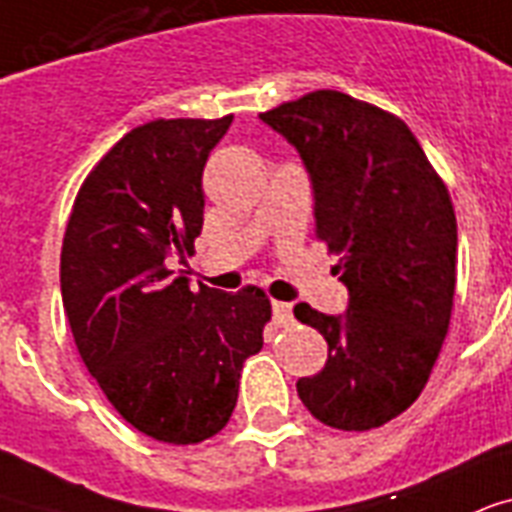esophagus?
Listing matches in <instances>:
<instances>
[{"label": "esophagus", "instance_id": "34e87169", "mask_svg": "<svg viewBox=\"0 0 512 512\" xmlns=\"http://www.w3.org/2000/svg\"><path fill=\"white\" fill-rule=\"evenodd\" d=\"M272 320H275V326L285 328L293 323V312L291 304H285V301H272Z\"/></svg>", "mask_w": 512, "mask_h": 512}]
</instances>
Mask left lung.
<instances>
[{
    "mask_svg": "<svg viewBox=\"0 0 512 512\" xmlns=\"http://www.w3.org/2000/svg\"><path fill=\"white\" fill-rule=\"evenodd\" d=\"M299 152L315 229L339 256L347 310L296 304L328 360L296 382L310 414L336 430H371L425 390L451 320L457 219L449 192L406 122L336 90L259 114Z\"/></svg>",
    "mask_w": 512,
    "mask_h": 512,
    "instance_id": "8db88e82",
    "label": "left lung"
}]
</instances>
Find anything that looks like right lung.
<instances>
[{
	"label": "right lung",
	"mask_w": 512,
	"mask_h": 512,
	"mask_svg": "<svg viewBox=\"0 0 512 512\" xmlns=\"http://www.w3.org/2000/svg\"><path fill=\"white\" fill-rule=\"evenodd\" d=\"M229 125L130 130L87 176L63 237V310L87 371L122 419L176 446L227 425L272 315L256 285L194 293L184 269H170L202 232V170Z\"/></svg>",
	"instance_id": "1"
}]
</instances>
